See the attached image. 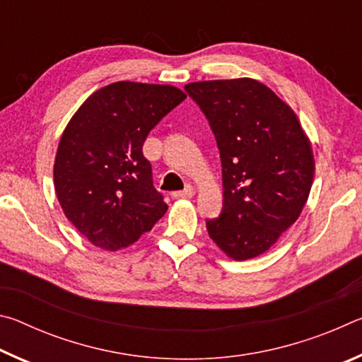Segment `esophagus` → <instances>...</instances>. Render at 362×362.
I'll return each mask as SVG.
<instances>
[{"mask_svg": "<svg viewBox=\"0 0 362 362\" xmlns=\"http://www.w3.org/2000/svg\"><path fill=\"white\" fill-rule=\"evenodd\" d=\"M194 194L193 188L192 187H187L185 189H182V192H174L173 196L175 199H180V198H192V196Z\"/></svg>", "mask_w": 362, "mask_h": 362, "instance_id": "1", "label": "esophagus"}]
</instances>
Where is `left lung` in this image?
Returning a JSON list of instances; mask_svg holds the SVG:
<instances>
[{"label": "left lung", "instance_id": "obj_1", "mask_svg": "<svg viewBox=\"0 0 362 362\" xmlns=\"http://www.w3.org/2000/svg\"><path fill=\"white\" fill-rule=\"evenodd\" d=\"M206 115L222 161L223 207L206 220L212 241L235 260L259 257L298 218L315 158L293 110L255 79L185 86Z\"/></svg>", "mask_w": 362, "mask_h": 362}]
</instances>
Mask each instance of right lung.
<instances>
[{
  "mask_svg": "<svg viewBox=\"0 0 362 362\" xmlns=\"http://www.w3.org/2000/svg\"><path fill=\"white\" fill-rule=\"evenodd\" d=\"M185 97L174 86L118 81L88 97L66 124L54 187L66 218L94 246H131L166 214L142 146Z\"/></svg>",
  "mask_w": 362,
  "mask_h": 362,
  "instance_id": "obj_1",
  "label": "right lung"
}]
</instances>
